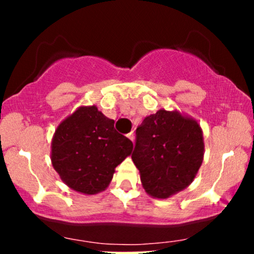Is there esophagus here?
I'll return each instance as SVG.
<instances>
[{
	"label": "esophagus",
	"mask_w": 254,
	"mask_h": 254,
	"mask_svg": "<svg viewBox=\"0 0 254 254\" xmlns=\"http://www.w3.org/2000/svg\"><path fill=\"white\" fill-rule=\"evenodd\" d=\"M127 138H129L131 142H133V139H135V135H133V132L127 133Z\"/></svg>",
	"instance_id": "34e87169"
}]
</instances>
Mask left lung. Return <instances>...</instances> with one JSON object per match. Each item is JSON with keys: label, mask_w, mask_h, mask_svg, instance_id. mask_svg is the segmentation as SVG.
Wrapping results in <instances>:
<instances>
[{"label": "left lung", "mask_w": 254, "mask_h": 254, "mask_svg": "<svg viewBox=\"0 0 254 254\" xmlns=\"http://www.w3.org/2000/svg\"><path fill=\"white\" fill-rule=\"evenodd\" d=\"M204 157L203 131L196 119L161 109L136 129L133 164L149 196L159 199L188 188Z\"/></svg>", "instance_id": "1"}]
</instances>
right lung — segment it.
<instances>
[{"mask_svg": "<svg viewBox=\"0 0 254 254\" xmlns=\"http://www.w3.org/2000/svg\"><path fill=\"white\" fill-rule=\"evenodd\" d=\"M132 151L115 121L95 105L80 106L61 122L51 141V164L62 182L83 194L106 190L116 167Z\"/></svg>", "mask_w": 254, "mask_h": 254, "instance_id": "1", "label": "right lung"}]
</instances>
